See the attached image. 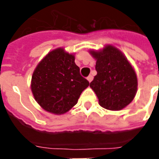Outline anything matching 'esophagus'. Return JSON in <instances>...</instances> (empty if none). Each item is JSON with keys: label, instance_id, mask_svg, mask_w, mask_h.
<instances>
[{"label": "esophagus", "instance_id": "34e87169", "mask_svg": "<svg viewBox=\"0 0 159 159\" xmlns=\"http://www.w3.org/2000/svg\"><path fill=\"white\" fill-rule=\"evenodd\" d=\"M93 80V76L92 75H90V76H88V77H87V81L89 82H91Z\"/></svg>", "mask_w": 159, "mask_h": 159}]
</instances>
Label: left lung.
<instances>
[{"label": "left lung", "instance_id": "1", "mask_svg": "<svg viewBox=\"0 0 159 159\" xmlns=\"http://www.w3.org/2000/svg\"><path fill=\"white\" fill-rule=\"evenodd\" d=\"M97 60V74L90 83L100 106L110 111H120L135 97L138 79L133 66L120 49L106 44L101 50H89Z\"/></svg>", "mask_w": 159, "mask_h": 159}]
</instances>
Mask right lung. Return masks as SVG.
<instances>
[{
    "mask_svg": "<svg viewBox=\"0 0 159 159\" xmlns=\"http://www.w3.org/2000/svg\"><path fill=\"white\" fill-rule=\"evenodd\" d=\"M89 82L80 74L74 53L63 48L50 51L39 62L31 78V91L39 106L49 113L63 115L77 103Z\"/></svg>",
    "mask_w": 159,
    "mask_h": 159,
    "instance_id": "1",
    "label": "right lung"
}]
</instances>
